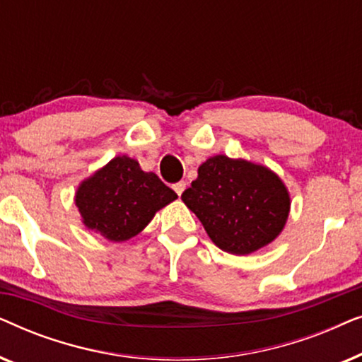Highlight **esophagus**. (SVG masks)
I'll return each mask as SVG.
<instances>
[{"label":"esophagus","mask_w":362,"mask_h":362,"mask_svg":"<svg viewBox=\"0 0 362 362\" xmlns=\"http://www.w3.org/2000/svg\"><path fill=\"white\" fill-rule=\"evenodd\" d=\"M173 189L176 191V194H177V196H181L182 192H185V189H186V182H185V181H180V182H176V185L173 186Z\"/></svg>","instance_id":"34e87169"}]
</instances>
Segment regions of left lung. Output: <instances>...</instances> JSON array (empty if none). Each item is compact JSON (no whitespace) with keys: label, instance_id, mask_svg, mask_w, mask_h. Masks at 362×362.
Instances as JSON below:
<instances>
[{"label":"left lung","instance_id":"obj_1","mask_svg":"<svg viewBox=\"0 0 362 362\" xmlns=\"http://www.w3.org/2000/svg\"><path fill=\"white\" fill-rule=\"evenodd\" d=\"M181 199L221 250L249 255L281 234L290 214V192L264 165L216 155L197 170Z\"/></svg>","mask_w":362,"mask_h":362}]
</instances>
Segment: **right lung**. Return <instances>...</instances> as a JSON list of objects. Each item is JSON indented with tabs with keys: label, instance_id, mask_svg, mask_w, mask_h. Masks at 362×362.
Listing matches in <instances>:
<instances>
[{
	"label": "right lung",
	"instance_id": "1",
	"mask_svg": "<svg viewBox=\"0 0 362 362\" xmlns=\"http://www.w3.org/2000/svg\"><path fill=\"white\" fill-rule=\"evenodd\" d=\"M177 199L155 173L122 155L86 177L76 191V206L88 230L112 242L140 234L163 207Z\"/></svg>",
	"mask_w": 362,
	"mask_h": 362
}]
</instances>
